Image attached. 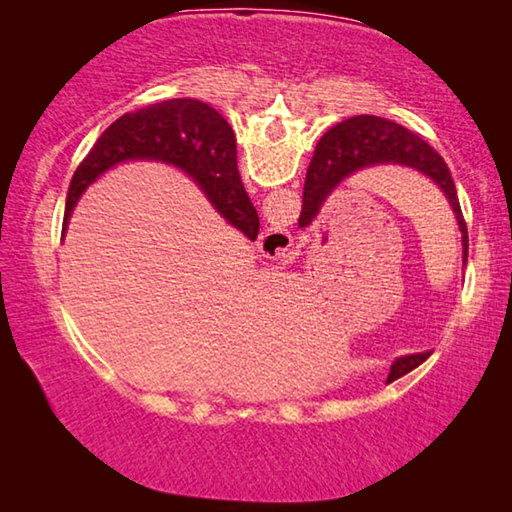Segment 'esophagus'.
Returning <instances> with one entry per match:
<instances>
[{
    "label": "esophagus",
    "mask_w": 512,
    "mask_h": 512,
    "mask_svg": "<svg viewBox=\"0 0 512 512\" xmlns=\"http://www.w3.org/2000/svg\"><path fill=\"white\" fill-rule=\"evenodd\" d=\"M291 246L293 237L289 235V230L282 228V225H273V228H268L266 232H262V237H259V250H262V255L268 259H275V262H289Z\"/></svg>",
    "instance_id": "34e87169"
}]
</instances>
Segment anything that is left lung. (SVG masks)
Returning a JSON list of instances; mask_svg holds the SVG:
<instances>
[{"label": "left lung", "mask_w": 512, "mask_h": 512, "mask_svg": "<svg viewBox=\"0 0 512 512\" xmlns=\"http://www.w3.org/2000/svg\"><path fill=\"white\" fill-rule=\"evenodd\" d=\"M375 164H404L429 176L443 194L456 214L458 228L463 237V264H467V225L461 212V203L456 196V185L452 180L445 160L431 146L411 133L409 128L395 124L391 119L375 115L350 117L336 124L320 137L314 160L309 164L305 192H302V212L298 225L305 228L316 219L325 198L339 187L345 178ZM427 359V354H411L393 363L391 375L402 368V372L418 366Z\"/></svg>", "instance_id": "left-lung-1"}]
</instances>
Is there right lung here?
<instances>
[{"mask_svg":"<svg viewBox=\"0 0 512 512\" xmlns=\"http://www.w3.org/2000/svg\"><path fill=\"white\" fill-rule=\"evenodd\" d=\"M126 160H160L192 176L225 221L257 239L259 216L237 171V144L228 121L196 99L151 103L106 128L74 171L65 203V228L85 187Z\"/></svg>","mask_w":512,"mask_h":512,"instance_id":"obj_1","label":"right lung"}]
</instances>
